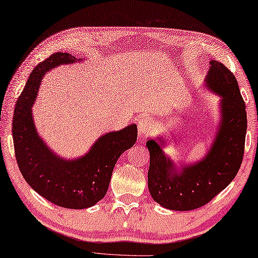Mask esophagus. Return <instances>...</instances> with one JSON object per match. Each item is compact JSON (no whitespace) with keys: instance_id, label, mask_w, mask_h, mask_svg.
<instances>
[{"instance_id":"obj_1","label":"esophagus","mask_w":258,"mask_h":258,"mask_svg":"<svg viewBox=\"0 0 258 258\" xmlns=\"http://www.w3.org/2000/svg\"><path fill=\"white\" fill-rule=\"evenodd\" d=\"M137 130L141 136H147L152 132V120L150 117L143 116L137 121Z\"/></svg>"}]
</instances>
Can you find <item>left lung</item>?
Returning a JSON list of instances; mask_svg holds the SVG:
<instances>
[{"label":"left lung","mask_w":258,"mask_h":258,"mask_svg":"<svg viewBox=\"0 0 258 258\" xmlns=\"http://www.w3.org/2000/svg\"><path fill=\"white\" fill-rule=\"evenodd\" d=\"M206 87L221 96V122L209 152L200 161L177 169L162 151V138L147 141L152 198L170 210H193L229 185L241 166L247 132L246 105L233 73L217 60L209 61Z\"/></svg>","instance_id":"1"}]
</instances>
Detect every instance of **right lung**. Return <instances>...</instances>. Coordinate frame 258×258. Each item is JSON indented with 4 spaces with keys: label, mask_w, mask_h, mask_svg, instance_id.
<instances>
[{
    "label": "right lung",
    "mask_w": 258,
    "mask_h": 258,
    "mask_svg": "<svg viewBox=\"0 0 258 258\" xmlns=\"http://www.w3.org/2000/svg\"><path fill=\"white\" fill-rule=\"evenodd\" d=\"M77 61L71 53L56 52L40 62L17 100L12 120L16 159L25 180L44 199L69 209L89 208L103 199L117 159L137 141L134 123L100 136L89 152L78 159H62L44 144L32 113L40 82L50 70Z\"/></svg>",
    "instance_id": "add662e5"
}]
</instances>
